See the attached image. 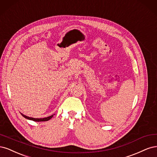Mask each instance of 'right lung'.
<instances>
[{"instance_id": "add662e5", "label": "right lung", "mask_w": 157, "mask_h": 157, "mask_svg": "<svg viewBox=\"0 0 157 157\" xmlns=\"http://www.w3.org/2000/svg\"><path fill=\"white\" fill-rule=\"evenodd\" d=\"M22 115V116H23V117L25 118V119H29V120H32V121H37V122H39V121H49L50 119H52L53 117V115H51V116H49V117H45V118H33V117H28V116H26L25 115L22 113H21Z\"/></svg>"}]
</instances>
